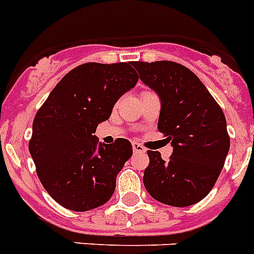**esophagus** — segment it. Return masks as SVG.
<instances>
[{
	"label": "esophagus",
	"instance_id": "1",
	"mask_svg": "<svg viewBox=\"0 0 254 254\" xmlns=\"http://www.w3.org/2000/svg\"><path fill=\"white\" fill-rule=\"evenodd\" d=\"M133 151L135 153H144V152H146V148H144L142 144L137 143V142H134V143H133Z\"/></svg>",
	"mask_w": 254,
	"mask_h": 254
}]
</instances>
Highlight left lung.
I'll return each mask as SVG.
<instances>
[{"label":"left lung","instance_id":"1","mask_svg":"<svg viewBox=\"0 0 254 254\" xmlns=\"http://www.w3.org/2000/svg\"><path fill=\"white\" fill-rule=\"evenodd\" d=\"M144 85L160 98L157 129L173 147L168 161L148 151L143 185L160 203L189 206L203 200L230 150L225 115L193 72L169 61L134 62Z\"/></svg>","mask_w":254,"mask_h":254}]
</instances>
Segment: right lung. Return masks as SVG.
<instances>
[{"instance_id": "add662e5", "label": "right lung", "mask_w": 254, "mask_h": 254, "mask_svg": "<svg viewBox=\"0 0 254 254\" xmlns=\"http://www.w3.org/2000/svg\"><path fill=\"white\" fill-rule=\"evenodd\" d=\"M137 81L130 63H85L59 81L36 114L29 152L42 186L62 206L86 212L114 195L133 147L124 138L102 143L94 133Z\"/></svg>"}]
</instances>
